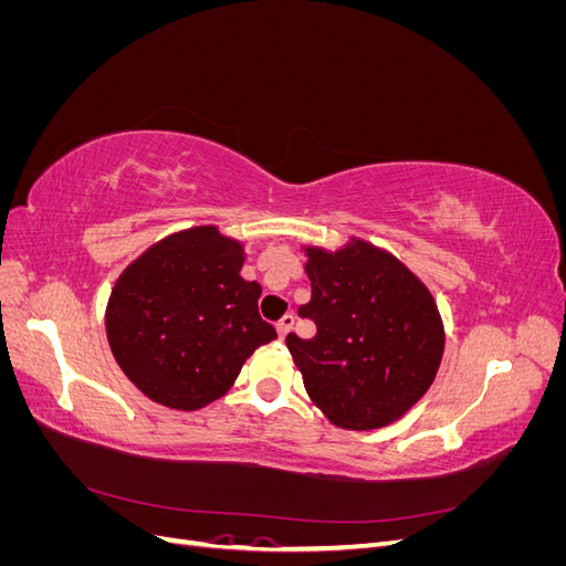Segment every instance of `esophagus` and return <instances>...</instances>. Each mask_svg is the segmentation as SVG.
<instances>
[{
  "instance_id": "esophagus-1",
  "label": "esophagus",
  "mask_w": 566,
  "mask_h": 566,
  "mask_svg": "<svg viewBox=\"0 0 566 566\" xmlns=\"http://www.w3.org/2000/svg\"><path fill=\"white\" fill-rule=\"evenodd\" d=\"M293 328H295V316H293V314H285V316L276 323V331H279L281 337H285Z\"/></svg>"
}]
</instances>
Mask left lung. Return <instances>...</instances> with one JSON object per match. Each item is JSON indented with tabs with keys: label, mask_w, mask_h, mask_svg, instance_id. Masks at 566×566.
Here are the masks:
<instances>
[{
	"label": "left lung",
	"mask_w": 566,
	"mask_h": 566,
	"mask_svg": "<svg viewBox=\"0 0 566 566\" xmlns=\"http://www.w3.org/2000/svg\"><path fill=\"white\" fill-rule=\"evenodd\" d=\"M312 300L300 316L316 335L285 337L312 401L345 430L399 420L430 389L443 323L427 285L387 250L361 238L335 252L304 248Z\"/></svg>",
	"instance_id": "obj_1"
}]
</instances>
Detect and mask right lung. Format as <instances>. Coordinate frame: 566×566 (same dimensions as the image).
I'll return each mask as SVG.
<instances>
[{
    "instance_id": "1",
    "label": "right lung",
    "mask_w": 566,
    "mask_h": 566,
    "mask_svg": "<svg viewBox=\"0 0 566 566\" xmlns=\"http://www.w3.org/2000/svg\"><path fill=\"white\" fill-rule=\"evenodd\" d=\"M243 245L217 227L163 238L119 273L106 306L117 366L150 401L198 410L224 397L256 347L276 339L245 281Z\"/></svg>"
}]
</instances>
